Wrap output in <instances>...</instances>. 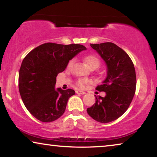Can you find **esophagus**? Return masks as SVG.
Wrapping results in <instances>:
<instances>
[{
    "label": "esophagus",
    "mask_w": 157,
    "mask_h": 157,
    "mask_svg": "<svg viewBox=\"0 0 157 157\" xmlns=\"http://www.w3.org/2000/svg\"><path fill=\"white\" fill-rule=\"evenodd\" d=\"M76 93L77 94H82V95H83V94H86V92L83 91H81V90H76Z\"/></svg>",
    "instance_id": "esophagus-1"
}]
</instances>
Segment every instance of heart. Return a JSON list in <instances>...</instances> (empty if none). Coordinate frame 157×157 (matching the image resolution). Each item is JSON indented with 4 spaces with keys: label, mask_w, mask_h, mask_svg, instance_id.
Masks as SVG:
<instances>
[{
    "label": "heart",
    "mask_w": 157,
    "mask_h": 157,
    "mask_svg": "<svg viewBox=\"0 0 157 157\" xmlns=\"http://www.w3.org/2000/svg\"><path fill=\"white\" fill-rule=\"evenodd\" d=\"M84 61L85 63H86V65L88 66H89L90 68H93V67H98L100 64V61L99 59H98V57L95 55H89L87 56H86L84 58ZM74 63V61L73 60H71V61L68 62V66H71ZM90 82L89 80L87 79H79V80L77 81V86L80 88H84L86 86V85L88 84Z\"/></svg>",
    "instance_id": "heart-1"
}]
</instances>
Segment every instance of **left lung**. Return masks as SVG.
I'll return each instance as SVG.
<instances>
[{"mask_svg": "<svg viewBox=\"0 0 157 157\" xmlns=\"http://www.w3.org/2000/svg\"><path fill=\"white\" fill-rule=\"evenodd\" d=\"M107 66V76L96 89L104 91L105 97H96V103L87 113L101 123L117 119L127 110L136 91V78L134 63L123 49L111 42L91 44Z\"/></svg>", "mask_w": 157, "mask_h": 157, "instance_id": "obj_1", "label": "left lung"}]
</instances>
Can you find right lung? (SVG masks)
<instances>
[{
  "label": "right lung",
  "instance_id": "obj_1",
  "mask_svg": "<svg viewBox=\"0 0 157 157\" xmlns=\"http://www.w3.org/2000/svg\"><path fill=\"white\" fill-rule=\"evenodd\" d=\"M86 48L80 44L46 43L23 59L18 76L21 98L30 113L43 122L55 121L63 114L73 89H55L57 75L68 62Z\"/></svg>",
  "mask_w": 157,
  "mask_h": 157
}]
</instances>
